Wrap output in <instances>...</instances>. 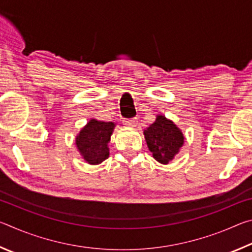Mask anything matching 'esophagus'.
<instances>
[{"mask_svg":"<svg viewBox=\"0 0 252 252\" xmlns=\"http://www.w3.org/2000/svg\"><path fill=\"white\" fill-rule=\"evenodd\" d=\"M136 122H138V121H136L135 118H133V119H125V120H123V125L126 126L133 127V126H136Z\"/></svg>","mask_w":252,"mask_h":252,"instance_id":"1","label":"esophagus"}]
</instances>
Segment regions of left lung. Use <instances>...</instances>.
Returning <instances> with one entry per match:
<instances>
[{
    "label": "left lung",
    "instance_id": "obj_1",
    "mask_svg": "<svg viewBox=\"0 0 252 252\" xmlns=\"http://www.w3.org/2000/svg\"><path fill=\"white\" fill-rule=\"evenodd\" d=\"M143 133L153 158L162 164L173 159L185 141L181 130L163 116H157L156 121Z\"/></svg>",
    "mask_w": 252,
    "mask_h": 252
}]
</instances>
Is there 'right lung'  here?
<instances>
[{
    "label": "right lung",
    "instance_id": "obj_1",
    "mask_svg": "<svg viewBox=\"0 0 252 252\" xmlns=\"http://www.w3.org/2000/svg\"><path fill=\"white\" fill-rule=\"evenodd\" d=\"M116 125L91 119L76 135L75 144L89 164H99L109 158L108 143Z\"/></svg>",
    "mask_w": 252,
    "mask_h": 252
}]
</instances>
